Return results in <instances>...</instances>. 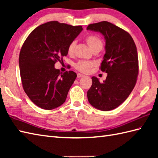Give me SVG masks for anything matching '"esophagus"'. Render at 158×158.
<instances>
[{
    "instance_id": "esophagus-1",
    "label": "esophagus",
    "mask_w": 158,
    "mask_h": 158,
    "mask_svg": "<svg viewBox=\"0 0 158 158\" xmlns=\"http://www.w3.org/2000/svg\"><path fill=\"white\" fill-rule=\"evenodd\" d=\"M84 77V75H82V74H81V73L77 74V77H78V78H80V77Z\"/></svg>"
}]
</instances>
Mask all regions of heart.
I'll use <instances>...</instances> for the list:
<instances>
[{
    "label": "heart",
    "mask_w": 158,
    "mask_h": 158,
    "mask_svg": "<svg viewBox=\"0 0 158 158\" xmlns=\"http://www.w3.org/2000/svg\"><path fill=\"white\" fill-rule=\"evenodd\" d=\"M85 41L88 43L89 48L91 49L92 52L95 51L96 49H101L102 48V41L98 36L95 35H89L87 36L85 39ZM76 47V41H73L70 43L68 46L69 54L72 55L75 52V49ZM95 66V63L94 62L86 61V60H80L75 64V69L78 70L79 71L87 73L89 71L92 67Z\"/></svg>",
    "instance_id": "obj_1"
}]
</instances>
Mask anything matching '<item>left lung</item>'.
<instances>
[{
	"instance_id": "obj_1",
	"label": "left lung",
	"mask_w": 158,
	"mask_h": 158,
	"mask_svg": "<svg viewBox=\"0 0 158 158\" xmlns=\"http://www.w3.org/2000/svg\"><path fill=\"white\" fill-rule=\"evenodd\" d=\"M87 30L99 32L105 39V54L100 70L107 73L100 83L92 77V85L88 91V101L103 111L119 106L129 96L139 75L136 47L128 32L106 21L89 24Z\"/></svg>"
}]
</instances>
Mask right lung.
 I'll return each mask as SVG.
<instances>
[{
  "label": "right lung",
  "instance_id": "1",
  "mask_svg": "<svg viewBox=\"0 0 158 158\" xmlns=\"http://www.w3.org/2000/svg\"><path fill=\"white\" fill-rule=\"evenodd\" d=\"M82 30L81 26L49 22L33 30L23 43L19 57L22 86L40 108L52 110L65 102L77 74L61 73L54 64L67 56L70 43Z\"/></svg>",
  "mask_w": 158,
  "mask_h": 158
}]
</instances>
